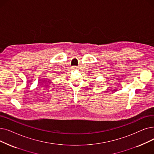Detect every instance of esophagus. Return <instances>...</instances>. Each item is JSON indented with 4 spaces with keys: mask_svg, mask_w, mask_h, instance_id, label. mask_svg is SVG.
I'll use <instances>...</instances> for the list:
<instances>
[{
    "mask_svg": "<svg viewBox=\"0 0 154 154\" xmlns=\"http://www.w3.org/2000/svg\"><path fill=\"white\" fill-rule=\"evenodd\" d=\"M72 69L73 70H75V69H77V66H73L72 67Z\"/></svg>",
    "mask_w": 154,
    "mask_h": 154,
    "instance_id": "esophagus-1",
    "label": "esophagus"
}]
</instances>
